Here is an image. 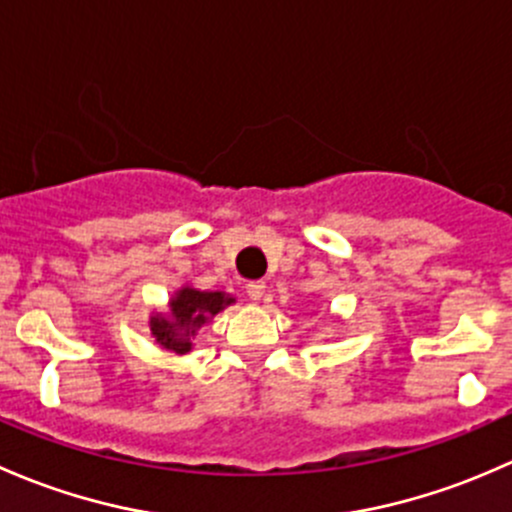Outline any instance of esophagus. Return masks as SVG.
<instances>
[{"label": "esophagus", "instance_id": "obj_1", "mask_svg": "<svg viewBox=\"0 0 512 512\" xmlns=\"http://www.w3.org/2000/svg\"><path fill=\"white\" fill-rule=\"evenodd\" d=\"M246 293H249L251 300H261L263 293H266V283H261V281L249 283V286H246Z\"/></svg>", "mask_w": 512, "mask_h": 512}]
</instances>
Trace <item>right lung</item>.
<instances>
[{"label": "right lung", "instance_id": "obj_1", "mask_svg": "<svg viewBox=\"0 0 512 512\" xmlns=\"http://www.w3.org/2000/svg\"><path fill=\"white\" fill-rule=\"evenodd\" d=\"M231 303L234 298L221 291H197L184 286L170 298V313L152 315L150 333L160 347L184 355L192 350L197 330Z\"/></svg>", "mask_w": 512, "mask_h": 512}]
</instances>
